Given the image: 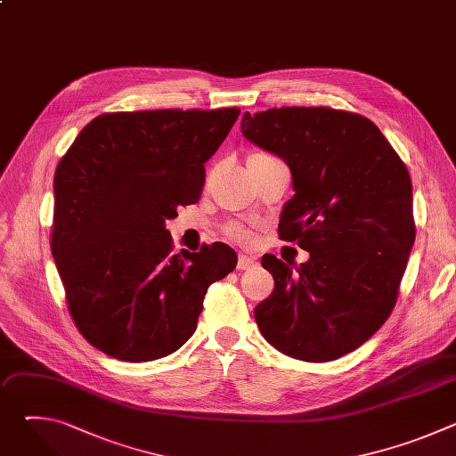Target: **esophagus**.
Masks as SVG:
<instances>
[{
	"mask_svg": "<svg viewBox=\"0 0 456 456\" xmlns=\"http://www.w3.org/2000/svg\"><path fill=\"white\" fill-rule=\"evenodd\" d=\"M257 262L254 256H247V254H240L238 257V271H248L252 267H256Z\"/></svg>",
	"mask_w": 456,
	"mask_h": 456,
	"instance_id": "34e87169",
	"label": "esophagus"
}]
</instances>
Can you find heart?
Listing matches in <instances>:
<instances>
[{
	"label": "heart",
	"mask_w": 456,
	"mask_h": 456,
	"mask_svg": "<svg viewBox=\"0 0 456 456\" xmlns=\"http://www.w3.org/2000/svg\"><path fill=\"white\" fill-rule=\"evenodd\" d=\"M250 157H254V159H264V157H271V155H265V153H254V155H250ZM227 234L231 236V238H234V240H248V231L247 229H243L241 225H229L227 227Z\"/></svg>",
	"instance_id": "obj_1"
}]
</instances>
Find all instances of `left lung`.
<instances>
[{
	"label": "left lung",
	"instance_id": "obj_1",
	"mask_svg": "<svg viewBox=\"0 0 456 456\" xmlns=\"http://www.w3.org/2000/svg\"><path fill=\"white\" fill-rule=\"evenodd\" d=\"M243 137L292 173L280 238L308 262L265 254L273 294L254 308L262 336L306 362L366 343L392 314L415 241L411 178L380 129L332 108H273L241 117Z\"/></svg>",
	"mask_w": 456,
	"mask_h": 456
}]
</instances>
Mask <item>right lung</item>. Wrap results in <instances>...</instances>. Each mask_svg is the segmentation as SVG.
<instances>
[{
	"mask_svg": "<svg viewBox=\"0 0 456 456\" xmlns=\"http://www.w3.org/2000/svg\"><path fill=\"white\" fill-rule=\"evenodd\" d=\"M240 115L222 110L102 113L53 176L52 256L85 339L120 361L176 352L213 281L234 271L225 243L173 252L166 220L200 199L204 164Z\"/></svg>",
	"mask_w": 456,
	"mask_h": 456,
	"instance_id": "right-lung-1",
	"label": "right lung"
}]
</instances>
